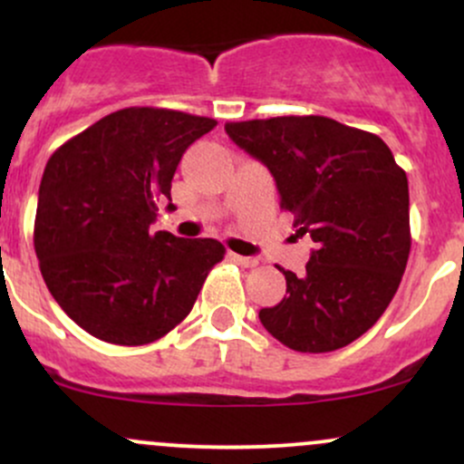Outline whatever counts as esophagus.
<instances>
[{
  "instance_id": "1",
  "label": "esophagus",
  "mask_w": 464,
  "mask_h": 464,
  "mask_svg": "<svg viewBox=\"0 0 464 464\" xmlns=\"http://www.w3.org/2000/svg\"><path fill=\"white\" fill-rule=\"evenodd\" d=\"M228 257H231L237 266H242V268H255V266H257V259L255 257H244V255H237V253H231Z\"/></svg>"
}]
</instances>
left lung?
Here are the masks:
<instances>
[{
  "label": "left lung",
  "mask_w": 464,
  "mask_h": 464,
  "mask_svg": "<svg viewBox=\"0 0 464 464\" xmlns=\"http://www.w3.org/2000/svg\"><path fill=\"white\" fill-rule=\"evenodd\" d=\"M227 135L275 177L281 209L316 242L305 275L259 321L301 353L343 349L380 321L410 255L408 177L372 132L323 115L228 121Z\"/></svg>",
  "instance_id": "obj_1"
}]
</instances>
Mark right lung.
Listing matches in <instances>:
<instances>
[{"label":"right lung","mask_w":464,"mask_h":464,"mask_svg":"<svg viewBox=\"0 0 464 464\" xmlns=\"http://www.w3.org/2000/svg\"><path fill=\"white\" fill-rule=\"evenodd\" d=\"M211 117L130 106L63 143L45 165L34 220L41 275L63 312L111 344L163 338L225 257L218 239L150 233L180 157Z\"/></svg>","instance_id":"add662e5"}]
</instances>
